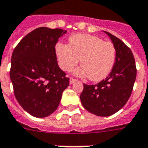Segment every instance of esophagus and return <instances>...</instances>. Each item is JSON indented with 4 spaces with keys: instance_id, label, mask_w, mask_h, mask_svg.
<instances>
[{
    "instance_id": "obj_1",
    "label": "esophagus",
    "mask_w": 148,
    "mask_h": 148,
    "mask_svg": "<svg viewBox=\"0 0 148 148\" xmlns=\"http://www.w3.org/2000/svg\"><path fill=\"white\" fill-rule=\"evenodd\" d=\"M77 80V79H74V78H70V80H69V83H70V84H73V83H74V82H76Z\"/></svg>"
}]
</instances>
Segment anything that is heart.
<instances>
[{"label":"heart","instance_id":"b5f03b06","mask_svg":"<svg viewBox=\"0 0 148 148\" xmlns=\"http://www.w3.org/2000/svg\"><path fill=\"white\" fill-rule=\"evenodd\" d=\"M69 45L58 42L55 50L60 67L71 71L79 62L81 66L74 71L79 77H88L92 81L105 79L112 70L116 60V49L111 42L88 34L71 36Z\"/></svg>","mask_w":148,"mask_h":148}]
</instances>
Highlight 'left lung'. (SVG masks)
Segmentation results:
<instances>
[{"mask_svg":"<svg viewBox=\"0 0 148 148\" xmlns=\"http://www.w3.org/2000/svg\"><path fill=\"white\" fill-rule=\"evenodd\" d=\"M116 49V60L107 77L96 85L83 84L79 97L83 107L98 116H110L127 102L136 77L135 59L130 48L119 38L104 31Z\"/></svg>","mask_w":148,"mask_h":148,"instance_id":"8db88e82","label":"left lung"}]
</instances>
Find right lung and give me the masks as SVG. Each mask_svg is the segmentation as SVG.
I'll use <instances>...</instances> for the list:
<instances>
[{
  "label": "right lung",
  "mask_w": 148,
  "mask_h": 148,
  "mask_svg": "<svg viewBox=\"0 0 148 148\" xmlns=\"http://www.w3.org/2000/svg\"><path fill=\"white\" fill-rule=\"evenodd\" d=\"M62 29L42 27L28 33L12 52L10 79L19 104L29 114L45 118L57 109L69 78L59 67L56 46Z\"/></svg>",
  "instance_id": "1"
}]
</instances>
